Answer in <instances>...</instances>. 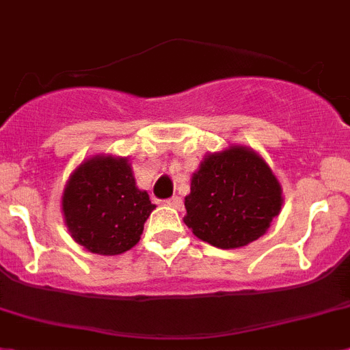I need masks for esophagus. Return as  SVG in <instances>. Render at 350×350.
I'll return each mask as SVG.
<instances>
[{"instance_id":"obj_1","label":"esophagus","mask_w":350,"mask_h":350,"mask_svg":"<svg viewBox=\"0 0 350 350\" xmlns=\"http://www.w3.org/2000/svg\"><path fill=\"white\" fill-rule=\"evenodd\" d=\"M167 204H169L170 208L181 210V206H183V201H181L180 196H172V198H170V199H167Z\"/></svg>"}]
</instances>
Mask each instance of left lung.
<instances>
[{
  "mask_svg": "<svg viewBox=\"0 0 350 350\" xmlns=\"http://www.w3.org/2000/svg\"><path fill=\"white\" fill-rule=\"evenodd\" d=\"M283 190L267 161L245 146L210 152L192 174L185 224L213 247L237 249L265 234Z\"/></svg>",
  "mask_w": 350,
  "mask_h": 350,
  "instance_id": "obj_1",
  "label": "left lung"
}]
</instances>
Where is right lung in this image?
<instances>
[{
    "mask_svg": "<svg viewBox=\"0 0 350 350\" xmlns=\"http://www.w3.org/2000/svg\"><path fill=\"white\" fill-rule=\"evenodd\" d=\"M146 190L135 183L128 158L96 154L70 174L62 211L76 243L103 256L130 251L154 210Z\"/></svg>",
    "mask_w": 350,
    "mask_h": 350,
    "instance_id": "add662e5",
    "label": "right lung"
}]
</instances>
